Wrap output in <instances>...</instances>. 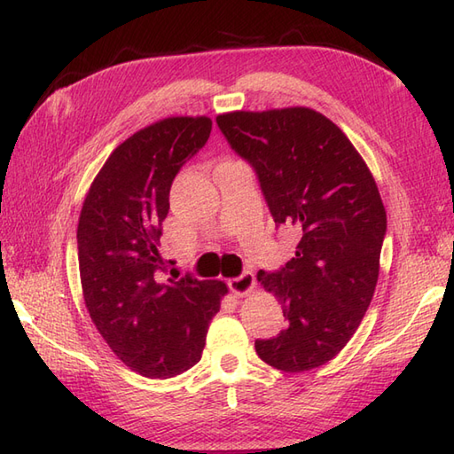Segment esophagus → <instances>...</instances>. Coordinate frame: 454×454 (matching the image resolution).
Masks as SVG:
<instances>
[{
	"label": "esophagus",
	"instance_id": "1",
	"mask_svg": "<svg viewBox=\"0 0 454 454\" xmlns=\"http://www.w3.org/2000/svg\"><path fill=\"white\" fill-rule=\"evenodd\" d=\"M228 286H230V291H232L236 296H247L249 293H254L255 277H254V273H242L239 277L230 278Z\"/></svg>",
	"mask_w": 454,
	"mask_h": 454
}]
</instances>
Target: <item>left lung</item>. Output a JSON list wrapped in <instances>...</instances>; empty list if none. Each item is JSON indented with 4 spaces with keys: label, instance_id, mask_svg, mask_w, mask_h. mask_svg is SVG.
Wrapping results in <instances>:
<instances>
[{
    "label": "left lung",
    "instance_id": "8db88e82",
    "mask_svg": "<svg viewBox=\"0 0 454 454\" xmlns=\"http://www.w3.org/2000/svg\"><path fill=\"white\" fill-rule=\"evenodd\" d=\"M216 122L254 166L277 224L301 232L281 271L257 273L288 327L255 351L283 372L312 371L343 349L372 301L387 234L379 187L343 130L314 109L232 111Z\"/></svg>",
    "mask_w": 454,
    "mask_h": 454
}]
</instances>
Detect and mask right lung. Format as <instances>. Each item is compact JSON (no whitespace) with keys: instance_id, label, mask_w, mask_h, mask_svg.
I'll list each match as a JSON object with an SVG mask.
<instances>
[{"instance_id":"1","label":"right lung","mask_w":454,"mask_h":454,"mask_svg":"<svg viewBox=\"0 0 454 454\" xmlns=\"http://www.w3.org/2000/svg\"><path fill=\"white\" fill-rule=\"evenodd\" d=\"M208 117H168L113 150L85 195L78 262L85 308L111 351L148 379L200 361L208 324L228 294L222 281L166 278L158 252L169 189L210 137Z\"/></svg>"}]
</instances>
